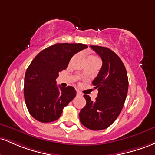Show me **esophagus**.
I'll use <instances>...</instances> for the list:
<instances>
[{"mask_svg":"<svg viewBox=\"0 0 155 155\" xmlns=\"http://www.w3.org/2000/svg\"><path fill=\"white\" fill-rule=\"evenodd\" d=\"M77 95L78 96H83V94L80 91H77Z\"/></svg>","mask_w":155,"mask_h":155,"instance_id":"obj_1","label":"esophagus"}]
</instances>
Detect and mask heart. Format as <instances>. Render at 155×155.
Returning a JSON list of instances; mask_svg holds the SVG:
<instances>
[{
    "label": "heart",
    "mask_w": 155,
    "mask_h": 155,
    "mask_svg": "<svg viewBox=\"0 0 155 155\" xmlns=\"http://www.w3.org/2000/svg\"><path fill=\"white\" fill-rule=\"evenodd\" d=\"M88 58H91V59H96V60H100L97 56H94V55H90V56L88 57Z\"/></svg>",
    "instance_id": "heart-1"
}]
</instances>
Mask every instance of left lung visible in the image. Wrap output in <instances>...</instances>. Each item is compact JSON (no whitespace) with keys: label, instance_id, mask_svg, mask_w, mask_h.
<instances>
[{"label":"left lung","instance_id":"left-lung-1","mask_svg":"<svg viewBox=\"0 0 155 155\" xmlns=\"http://www.w3.org/2000/svg\"><path fill=\"white\" fill-rule=\"evenodd\" d=\"M100 56L102 66L92 82L98 94L94 101L84 95L86 105L79 114L83 126L92 130H102L110 126L119 116L128 91V78L121 58L107 48L91 45Z\"/></svg>","mask_w":155,"mask_h":155}]
</instances>
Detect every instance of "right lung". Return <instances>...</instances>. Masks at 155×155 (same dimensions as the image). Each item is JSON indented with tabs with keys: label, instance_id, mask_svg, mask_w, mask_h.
Wrapping results in <instances>:
<instances>
[{
	"label": "right lung",
	"instance_id": "obj_1",
	"mask_svg": "<svg viewBox=\"0 0 155 155\" xmlns=\"http://www.w3.org/2000/svg\"><path fill=\"white\" fill-rule=\"evenodd\" d=\"M87 48L81 43H58L41 50L32 61L25 72L24 97L28 110L36 120L55 121L75 97L72 86H58L55 80L73 55Z\"/></svg>",
	"mask_w": 155,
	"mask_h": 155
}]
</instances>
